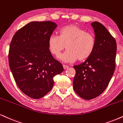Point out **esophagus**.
<instances>
[{
    "label": "esophagus",
    "mask_w": 123,
    "mask_h": 123,
    "mask_svg": "<svg viewBox=\"0 0 123 123\" xmlns=\"http://www.w3.org/2000/svg\"><path fill=\"white\" fill-rule=\"evenodd\" d=\"M63 69H64L65 70H66V69H68V68H69V66H68V65H63Z\"/></svg>",
    "instance_id": "1"
}]
</instances>
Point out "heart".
<instances>
[{
    "label": "heart",
    "mask_w": 123,
    "mask_h": 123,
    "mask_svg": "<svg viewBox=\"0 0 123 123\" xmlns=\"http://www.w3.org/2000/svg\"><path fill=\"white\" fill-rule=\"evenodd\" d=\"M48 48L51 53L58 57L65 48L67 50L60 59L65 62L75 60L82 61L92 55L96 45L93 34L76 25H68L61 28L58 36L51 35L48 39Z\"/></svg>",
    "instance_id": "obj_1"
}]
</instances>
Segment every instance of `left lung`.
I'll return each instance as SVG.
<instances>
[{"mask_svg":"<svg viewBox=\"0 0 123 123\" xmlns=\"http://www.w3.org/2000/svg\"><path fill=\"white\" fill-rule=\"evenodd\" d=\"M94 29L96 45L94 52L83 63L73 66L75 75L74 91L82 98L90 100L107 88L115 69L116 40L101 23L91 24Z\"/></svg>","mask_w":123,"mask_h":123,"instance_id":"obj_1","label":"left lung"}]
</instances>
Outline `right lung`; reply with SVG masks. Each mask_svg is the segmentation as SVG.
<instances>
[{"mask_svg":"<svg viewBox=\"0 0 123 123\" xmlns=\"http://www.w3.org/2000/svg\"><path fill=\"white\" fill-rule=\"evenodd\" d=\"M57 27L50 21H32L18 29L11 42L8 61L14 80L20 90L33 99L47 94L54 76L63 71L48 48V39Z\"/></svg>","mask_w":123,"mask_h":123,"instance_id":"1","label":"right lung"}]
</instances>
